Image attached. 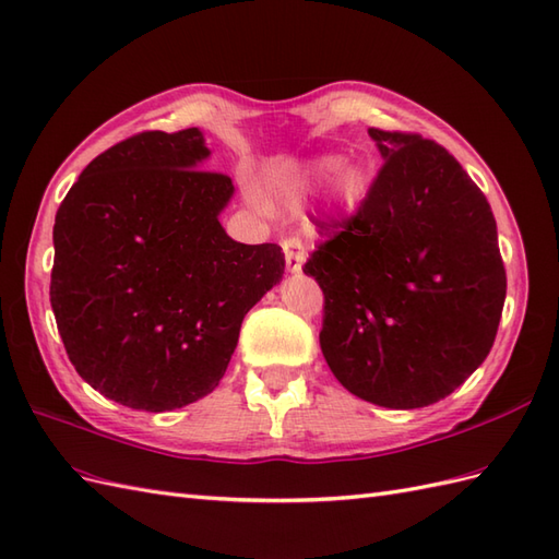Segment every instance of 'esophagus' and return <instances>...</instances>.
Masks as SVG:
<instances>
[{"label": "esophagus", "instance_id": "obj_1", "mask_svg": "<svg viewBox=\"0 0 559 559\" xmlns=\"http://www.w3.org/2000/svg\"><path fill=\"white\" fill-rule=\"evenodd\" d=\"M283 248V254H285V266H288V271H293V274H299L302 271L305 262H307V250L302 246V240L299 238H285L281 242Z\"/></svg>", "mask_w": 559, "mask_h": 559}]
</instances>
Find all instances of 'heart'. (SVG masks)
<instances>
[{
	"instance_id": "heart-1",
	"label": "heart",
	"mask_w": 559,
	"mask_h": 559,
	"mask_svg": "<svg viewBox=\"0 0 559 559\" xmlns=\"http://www.w3.org/2000/svg\"><path fill=\"white\" fill-rule=\"evenodd\" d=\"M328 181H331V195L342 210L359 205L370 189V177L364 165L345 163L342 155L328 153L307 157V160L278 171L271 177L269 191L281 207L297 210Z\"/></svg>"
}]
</instances>
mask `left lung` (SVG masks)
<instances>
[{"mask_svg": "<svg viewBox=\"0 0 559 559\" xmlns=\"http://www.w3.org/2000/svg\"><path fill=\"white\" fill-rule=\"evenodd\" d=\"M384 165L359 212L321 224V352L340 384L384 408L437 404L491 352L506 266L491 205L418 134L368 130Z\"/></svg>", "mask_w": 559, "mask_h": 559, "instance_id": "left-lung-1", "label": "left lung"}]
</instances>
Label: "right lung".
I'll return each instance as SVG.
<instances>
[{
    "instance_id": "right-lung-1",
    "label": "right lung",
    "mask_w": 559,
    "mask_h": 559,
    "mask_svg": "<svg viewBox=\"0 0 559 559\" xmlns=\"http://www.w3.org/2000/svg\"><path fill=\"white\" fill-rule=\"evenodd\" d=\"M207 157L198 127L141 132L94 157L56 212V325L80 378L122 406L210 394L246 313L283 278L278 246L224 231L234 183L200 169Z\"/></svg>"
}]
</instances>
